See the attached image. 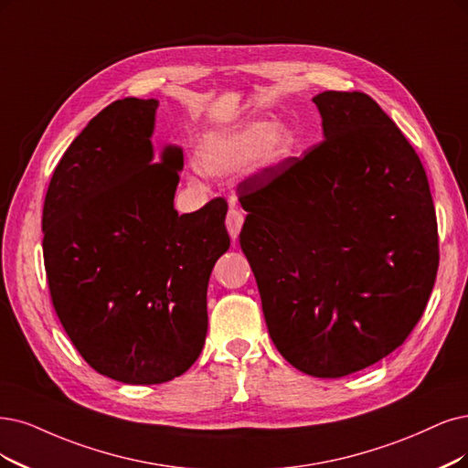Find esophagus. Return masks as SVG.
<instances>
[{"instance_id": "obj_1", "label": "esophagus", "mask_w": 468, "mask_h": 468, "mask_svg": "<svg viewBox=\"0 0 468 468\" xmlns=\"http://www.w3.org/2000/svg\"><path fill=\"white\" fill-rule=\"evenodd\" d=\"M243 221H245L243 212H240L239 207L231 206L229 212H228V218H225V225H228V231H229L233 240H237V237L240 233V228H243Z\"/></svg>"}]
</instances>
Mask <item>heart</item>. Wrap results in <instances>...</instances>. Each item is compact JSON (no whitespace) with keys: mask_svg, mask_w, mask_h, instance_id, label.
<instances>
[{"mask_svg":"<svg viewBox=\"0 0 468 468\" xmlns=\"http://www.w3.org/2000/svg\"><path fill=\"white\" fill-rule=\"evenodd\" d=\"M297 146V133L283 121L256 119L228 133L206 138L198 165L207 176H228L240 167L254 173L283 164Z\"/></svg>","mask_w":468,"mask_h":468,"instance_id":"obj_1","label":"heart"}]
</instances>
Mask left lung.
<instances>
[{
  "label": "left lung",
  "mask_w": 468,
  "mask_h": 468,
  "mask_svg": "<svg viewBox=\"0 0 468 468\" xmlns=\"http://www.w3.org/2000/svg\"><path fill=\"white\" fill-rule=\"evenodd\" d=\"M324 141L240 183V249L282 356L341 378L395 351L438 273V223L420 158L365 92L313 98Z\"/></svg>",
  "instance_id": "8db88e82"
}]
</instances>
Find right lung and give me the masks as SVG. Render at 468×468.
I'll list each match as a JSON object with an SVG mask.
<instances>
[{
  "instance_id": "add662e5",
  "label": "right lung",
  "mask_w": 468,
  "mask_h": 468,
  "mask_svg": "<svg viewBox=\"0 0 468 468\" xmlns=\"http://www.w3.org/2000/svg\"><path fill=\"white\" fill-rule=\"evenodd\" d=\"M160 101L123 98L71 143L49 181L44 264L51 301L89 365L131 386L164 384L198 358L206 292L228 252V204L179 216L183 148L152 134Z\"/></svg>"
}]
</instances>
